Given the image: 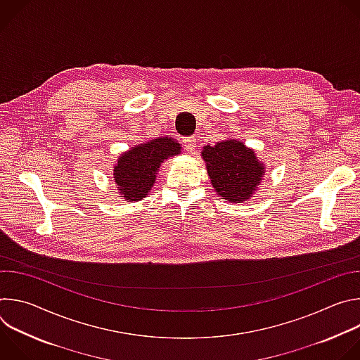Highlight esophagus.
Returning a JSON list of instances; mask_svg holds the SVG:
<instances>
[{
    "label": "esophagus",
    "mask_w": 360,
    "mask_h": 360,
    "mask_svg": "<svg viewBox=\"0 0 360 360\" xmlns=\"http://www.w3.org/2000/svg\"><path fill=\"white\" fill-rule=\"evenodd\" d=\"M182 142H184V146H185V149H186L188 152L195 150V146H196V138H195V136H185V138L182 139Z\"/></svg>",
    "instance_id": "obj_1"
}]
</instances>
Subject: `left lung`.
I'll return each mask as SVG.
<instances>
[{
  "instance_id": "1",
  "label": "left lung",
  "mask_w": 360,
  "mask_h": 360,
  "mask_svg": "<svg viewBox=\"0 0 360 360\" xmlns=\"http://www.w3.org/2000/svg\"><path fill=\"white\" fill-rule=\"evenodd\" d=\"M200 155L214 191L229 203L249 200L266 172L265 162L258 158L255 149L239 139L226 138L215 145H205Z\"/></svg>"
}]
</instances>
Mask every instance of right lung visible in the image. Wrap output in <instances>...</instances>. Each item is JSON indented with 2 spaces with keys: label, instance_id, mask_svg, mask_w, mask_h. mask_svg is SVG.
I'll list each match as a JSON object with an SVG mask.
<instances>
[{
  "label": "right lung",
  "instance_id": "obj_1",
  "mask_svg": "<svg viewBox=\"0 0 360 360\" xmlns=\"http://www.w3.org/2000/svg\"><path fill=\"white\" fill-rule=\"evenodd\" d=\"M181 143L171 136H160L131 146L114 165V182L127 202L143 199L155 184L161 165L181 153Z\"/></svg>",
  "mask_w": 360,
  "mask_h": 360
}]
</instances>
